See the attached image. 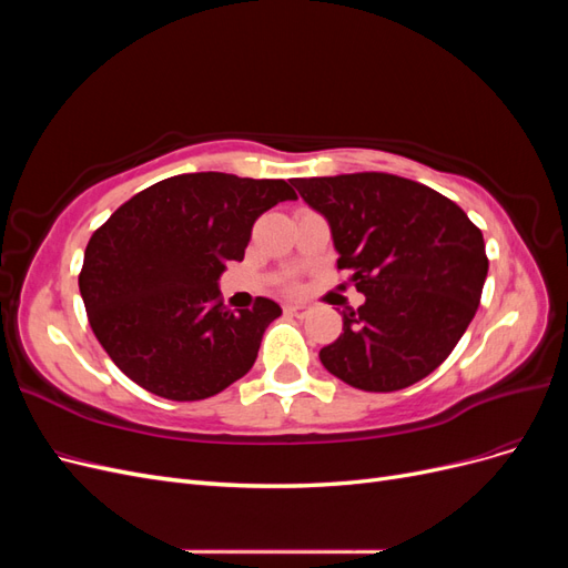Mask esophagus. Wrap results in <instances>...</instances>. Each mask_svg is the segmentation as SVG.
Returning <instances> with one entry per match:
<instances>
[{"instance_id": "34e87169", "label": "esophagus", "mask_w": 568, "mask_h": 568, "mask_svg": "<svg viewBox=\"0 0 568 568\" xmlns=\"http://www.w3.org/2000/svg\"><path fill=\"white\" fill-rule=\"evenodd\" d=\"M284 313L286 315H291V317H307V315H311V307H307V305H301V303H286L284 305Z\"/></svg>"}]
</instances>
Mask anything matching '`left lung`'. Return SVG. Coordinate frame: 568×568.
Listing matches in <instances>:
<instances>
[{"label":"left lung","mask_w":568,"mask_h":568,"mask_svg":"<svg viewBox=\"0 0 568 568\" xmlns=\"http://www.w3.org/2000/svg\"><path fill=\"white\" fill-rule=\"evenodd\" d=\"M329 222L336 267L365 303L320 351L341 382L372 393L417 384L453 353L488 274L484 234L432 186L386 173L291 180Z\"/></svg>","instance_id":"1"}]
</instances>
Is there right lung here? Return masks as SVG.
<instances>
[{
    "mask_svg": "<svg viewBox=\"0 0 568 568\" xmlns=\"http://www.w3.org/2000/svg\"><path fill=\"white\" fill-rule=\"evenodd\" d=\"M296 194L284 180L189 173L151 184L101 225L80 272L92 332L115 367L168 400H203L253 367L282 307L227 311L217 282L253 222Z\"/></svg>",
    "mask_w": 568,
    "mask_h": 568,
    "instance_id": "obj_1",
    "label": "right lung"
}]
</instances>
